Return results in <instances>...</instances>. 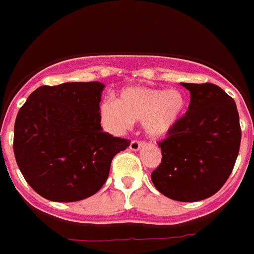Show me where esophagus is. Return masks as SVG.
Instances as JSON below:
<instances>
[{"label": "esophagus", "instance_id": "1", "mask_svg": "<svg viewBox=\"0 0 254 254\" xmlns=\"http://www.w3.org/2000/svg\"><path fill=\"white\" fill-rule=\"evenodd\" d=\"M143 144H144V142H142V140L134 139L130 142V146H129V148H130L131 151H138L140 147H143Z\"/></svg>", "mask_w": 254, "mask_h": 254}]
</instances>
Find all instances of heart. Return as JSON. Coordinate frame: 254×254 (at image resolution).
Segmentation results:
<instances>
[{
  "mask_svg": "<svg viewBox=\"0 0 254 254\" xmlns=\"http://www.w3.org/2000/svg\"><path fill=\"white\" fill-rule=\"evenodd\" d=\"M185 107L186 101L180 90L130 86L121 90L117 101L106 98L101 115L104 124L116 133L127 130L133 121H142L148 135L163 137L180 121Z\"/></svg>",
  "mask_w": 254,
  "mask_h": 254,
  "instance_id": "heart-1",
  "label": "heart"
}]
</instances>
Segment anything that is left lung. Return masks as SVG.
Returning <instances> with one entry per match:
<instances>
[{
    "mask_svg": "<svg viewBox=\"0 0 254 254\" xmlns=\"http://www.w3.org/2000/svg\"><path fill=\"white\" fill-rule=\"evenodd\" d=\"M189 110L159 142L161 163L151 173L159 192L177 201H199L221 190L239 153L236 104L214 84H186Z\"/></svg>",
    "mask_w": 254,
    "mask_h": 254,
    "instance_id": "obj_1",
    "label": "left lung"
}]
</instances>
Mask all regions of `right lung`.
Wrapping results in <instances>:
<instances>
[{
    "mask_svg": "<svg viewBox=\"0 0 254 254\" xmlns=\"http://www.w3.org/2000/svg\"><path fill=\"white\" fill-rule=\"evenodd\" d=\"M103 89L97 81L44 85L19 110L15 160L45 199L71 203L94 195L107 181L115 155L130 144L102 129Z\"/></svg>",
    "mask_w": 254,
    "mask_h": 254,
    "instance_id": "obj_1",
    "label": "right lung"
}]
</instances>
